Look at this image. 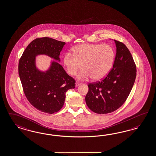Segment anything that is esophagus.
<instances>
[{"label": "esophagus", "instance_id": "esophagus-1", "mask_svg": "<svg viewBox=\"0 0 156 156\" xmlns=\"http://www.w3.org/2000/svg\"><path fill=\"white\" fill-rule=\"evenodd\" d=\"M81 84H82L81 83L79 82V81H77L76 83V87H78V86H79V85H81Z\"/></svg>", "mask_w": 156, "mask_h": 156}]
</instances>
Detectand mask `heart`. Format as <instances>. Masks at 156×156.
Returning <instances> with one entry per match:
<instances>
[{"instance_id": "b5f03b06", "label": "heart", "mask_w": 156, "mask_h": 156, "mask_svg": "<svg viewBox=\"0 0 156 156\" xmlns=\"http://www.w3.org/2000/svg\"><path fill=\"white\" fill-rule=\"evenodd\" d=\"M72 54H65L64 65L71 76L76 75L83 67L84 69L78 75L81 80L104 79L111 70L115 59L114 49L107 44H79L72 48Z\"/></svg>"}]
</instances>
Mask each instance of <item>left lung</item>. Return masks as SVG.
<instances>
[{
	"label": "left lung",
	"instance_id": "obj_1",
	"mask_svg": "<svg viewBox=\"0 0 156 156\" xmlns=\"http://www.w3.org/2000/svg\"><path fill=\"white\" fill-rule=\"evenodd\" d=\"M114 41L116 54L111 70L100 81L88 84L86 104L97 114L110 113L120 108L127 99L136 79V64L131 52L123 43Z\"/></svg>",
	"mask_w": 156,
	"mask_h": 156
}]
</instances>
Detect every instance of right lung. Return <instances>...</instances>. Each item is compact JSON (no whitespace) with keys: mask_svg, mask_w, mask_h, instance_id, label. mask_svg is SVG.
<instances>
[{"mask_svg":"<svg viewBox=\"0 0 156 156\" xmlns=\"http://www.w3.org/2000/svg\"><path fill=\"white\" fill-rule=\"evenodd\" d=\"M65 44L49 37L37 38L28 44L19 60V74L24 94L40 112L53 114L59 111L64 105L66 93L75 88V80L58 63L52 62L46 72L39 71L35 66V58L39 54L59 60Z\"/></svg>","mask_w":156,"mask_h":156,"instance_id":"add662e5","label":"right lung"}]
</instances>
